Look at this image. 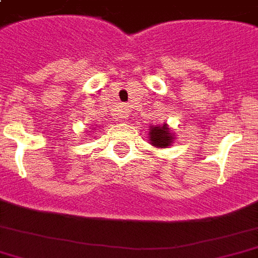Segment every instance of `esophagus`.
Listing matches in <instances>:
<instances>
[{"label": "esophagus", "mask_w": 258, "mask_h": 258, "mask_svg": "<svg viewBox=\"0 0 258 258\" xmlns=\"http://www.w3.org/2000/svg\"><path fill=\"white\" fill-rule=\"evenodd\" d=\"M119 117L121 120H127V119H128V110H127V109L123 110V112H121V113L119 114Z\"/></svg>", "instance_id": "esophagus-1"}]
</instances>
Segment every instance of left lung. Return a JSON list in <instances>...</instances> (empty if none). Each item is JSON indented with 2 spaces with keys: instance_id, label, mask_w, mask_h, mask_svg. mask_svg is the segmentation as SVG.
<instances>
[{
  "instance_id": "obj_1",
  "label": "left lung",
  "mask_w": 258,
  "mask_h": 258,
  "mask_svg": "<svg viewBox=\"0 0 258 258\" xmlns=\"http://www.w3.org/2000/svg\"><path fill=\"white\" fill-rule=\"evenodd\" d=\"M149 141L156 148H168L173 142V134L168 128L167 124L163 125H152L149 133Z\"/></svg>"
}]
</instances>
